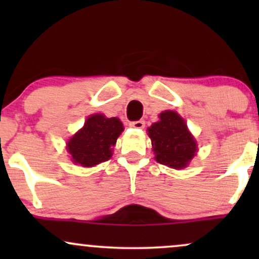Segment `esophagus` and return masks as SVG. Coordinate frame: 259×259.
<instances>
[{"mask_svg":"<svg viewBox=\"0 0 259 259\" xmlns=\"http://www.w3.org/2000/svg\"><path fill=\"white\" fill-rule=\"evenodd\" d=\"M130 127H134V129H142L145 126V120H135V121H130L129 123Z\"/></svg>","mask_w":259,"mask_h":259,"instance_id":"34e87169","label":"esophagus"}]
</instances>
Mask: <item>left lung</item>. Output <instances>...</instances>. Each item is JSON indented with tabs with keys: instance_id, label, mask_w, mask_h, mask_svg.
<instances>
[{
	"instance_id": "8db88e82",
	"label": "left lung",
	"mask_w": 259,
	"mask_h": 259,
	"mask_svg": "<svg viewBox=\"0 0 259 259\" xmlns=\"http://www.w3.org/2000/svg\"><path fill=\"white\" fill-rule=\"evenodd\" d=\"M148 127L156 160L174 169L185 168L196 153V141L177 112L165 111Z\"/></svg>"
}]
</instances>
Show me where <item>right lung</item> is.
Wrapping results in <instances>:
<instances>
[{
  "instance_id": "obj_1",
  "label": "right lung",
  "mask_w": 259,
  "mask_h": 259,
  "mask_svg": "<svg viewBox=\"0 0 259 259\" xmlns=\"http://www.w3.org/2000/svg\"><path fill=\"white\" fill-rule=\"evenodd\" d=\"M124 127L118 118L94 114L88 118L84 127L68 141V152L74 163L92 167L111 158L112 147Z\"/></svg>"
}]
</instances>
